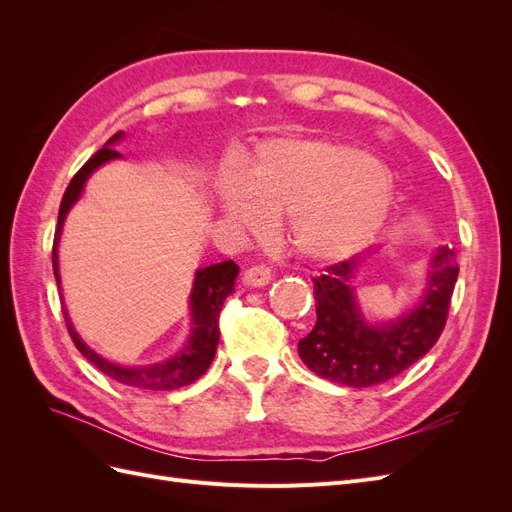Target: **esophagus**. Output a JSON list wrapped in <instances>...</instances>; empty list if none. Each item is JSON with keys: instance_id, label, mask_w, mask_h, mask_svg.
Masks as SVG:
<instances>
[{"instance_id": "1", "label": "esophagus", "mask_w": 512, "mask_h": 512, "mask_svg": "<svg viewBox=\"0 0 512 512\" xmlns=\"http://www.w3.org/2000/svg\"><path fill=\"white\" fill-rule=\"evenodd\" d=\"M271 269L267 265H252L247 267L245 273H243V282L247 286H254V288H260V286H267L271 282Z\"/></svg>"}]
</instances>
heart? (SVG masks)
<instances>
[{
  "label": "heart",
  "mask_w": 512,
  "mask_h": 512,
  "mask_svg": "<svg viewBox=\"0 0 512 512\" xmlns=\"http://www.w3.org/2000/svg\"><path fill=\"white\" fill-rule=\"evenodd\" d=\"M226 218L260 235L271 215L290 218L294 250L316 262L344 260L378 235L393 205V183L369 153L324 141H275L247 170L218 181Z\"/></svg>",
  "instance_id": "b5f03b06"
}]
</instances>
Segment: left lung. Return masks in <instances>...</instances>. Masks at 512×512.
<instances>
[{
	"label": "left lung",
	"instance_id": "left-lung-1",
	"mask_svg": "<svg viewBox=\"0 0 512 512\" xmlns=\"http://www.w3.org/2000/svg\"><path fill=\"white\" fill-rule=\"evenodd\" d=\"M455 250L442 245L431 258L425 297L397 322L371 327L354 303L352 277L363 260L348 258L327 265L314 277L316 327L299 342L303 363L324 380L376 386L399 376L438 342L448 318L459 267Z\"/></svg>",
	"mask_w": 512,
	"mask_h": 512
}]
</instances>
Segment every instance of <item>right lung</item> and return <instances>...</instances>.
Wrapping results in <instances>:
<instances>
[{
    "mask_svg": "<svg viewBox=\"0 0 512 512\" xmlns=\"http://www.w3.org/2000/svg\"><path fill=\"white\" fill-rule=\"evenodd\" d=\"M119 138H121V132L108 138L106 145L100 151H96L94 156H91L81 166L79 173L72 177L64 198H61L55 241H53V273H55L57 284H59L57 241L61 235V226H64V220H66L70 207L76 203V200H79L87 177L94 173L100 164L121 156L119 151L113 149V143H117ZM237 273H239V267L232 260H226V262H220V265H211V267L196 271V280H194L192 297H190L192 320H194L190 342L177 356H173V359H168L164 363L149 365V367H123V365L104 361L102 356H98L94 350L87 348L81 342V337L76 335V331L72 329V324H70L68 314L64 309L68 333L72 337L74 346L79 348V352L85 356V359L89 363H94L102 371V374L117 380L119 384L132 386V389H145V391L181 389V386L192 384L194 380L203 376L213 361L215 348H218V339H220V327H218L220 312H222V305H224L228 294L235 292Z\"/></svg>",
    "mask_w": 512,
    "mask_h": 512,
    "instance_id": "obj_1",
    "label": "right lung"
}]
</instances>
